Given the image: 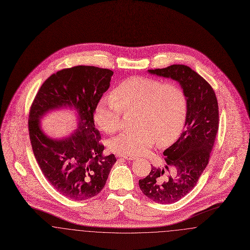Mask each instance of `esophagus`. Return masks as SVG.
Listing matches in <instances>:
<instances>
[{
    "instance_id": "34e87169",
    "label": "esophagus",
    "mask_w": 250,
    "mask_h": 250,
    "mask_svg": "<svg viewBox=\"0 0 250 250\" xmlns=\"http://www.w3.org/2000/svg\"><path fill=\"white\" fill-rule=\"evenodd\" d=\"M117 157H123V158H125V159H126V160H135L136 159V157H134V156H125V155H117Z\"/></svg>"
}]
</instances>
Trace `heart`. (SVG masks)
<instances>
[{
	"instance_id": "1",
	"label": "heart",
	"mask_w": 250,
	"mask_h": 250,
	"mask_svg": "<svg viewBox=\"0 0 250 250\" xmlns=\"http://www.w3.org/2000/svg\"><path fill=\"white\" fill-rule=\"evenodd\" d=\"M132 110L138 111L137 129L125 131L109 143L112 152L125 156L144 155L155 143L160 146L174 143L186 124L188 99L177 84L134 76L99 100L94 112L95 123L111 134L119 130L123 112Z\"/></svg>"
}]
</instances>
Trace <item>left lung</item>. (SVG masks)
Returning a JSON list of instances; mask_svg holds the SVG:
<instances>
[{
  "label": "left lung",
  "mask_w": 250,
  "mask_h": 250,
  "mask_svg": "<svg viewBox=\"0 0 250 250\" xmlns=\"http://www.w3.org/2000/svg\"><path fill=\"white\" fill-rule=\"evenodd\" d=\"M148 72L178 82L188 99L185 131L164 151L166 166L153 167L149 175L139 181L146 197L169 204L178 202L194 188L208 165L218 130V104L211 85L187 65L172 64Z\"/></svg>",
  "instance_id": "left-lung-1"
}]
</instances>
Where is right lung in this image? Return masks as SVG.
Wrapping results in <instances>:
<instances>
[{
  "mask_svg": "<svg viewBox=\"0 0 250 250\" xmlns=\"http://www.w3.org/2000/svg\"><path fill=\"white\" fill-rule=\"evenodd\" d=\"M113 72L78 65L52 74L36 94L29 114V135L36 161L48 183L69 200L85 201L103 189L116 157L102 155L95 108L109 88ZM74 109L77 129L62 139L44 133L40 121L49 111Z\"/></svg>",
  "mask_w": 250,
  "mask_h": 250,
  "instance_id": "obj_1",
  "label": "right lung"
}]
</instances>
